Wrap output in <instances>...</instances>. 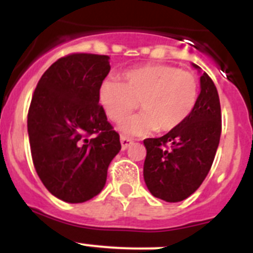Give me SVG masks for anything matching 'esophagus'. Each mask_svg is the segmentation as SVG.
Segmentation results:
<instances>
[{
  "label": "esophagus",
  "mask_w": 253,
  "mask_h": 253,
  "mask_svg": "<svg viewBox=\"0 0 253 253\" xmlns=\"http://www.w3.org/2000/svg\"><path fill=\"white\" fill-rule=\"evenodd\" d=\"M120 142H122V148L126 149L128 147H130L133 144V139H130L129 137H125V135H122L120 137Z\"/></svg>",
  "instance_id": "obj_1"
}]
</instances>
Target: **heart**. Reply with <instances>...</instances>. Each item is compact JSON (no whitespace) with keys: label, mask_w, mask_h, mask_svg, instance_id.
<instances>
[{"label":"heart","mask_w":253,"mask_h":253,"mask_svg":"<svg viewBox=\"0 0 253 253\" xmlns=\"http://www.w3.org/2000/svg\"><path fill=\"white\" fill-rule=\"evenodd\" d=\"M199 96L195 75L169 64H146L125 71L122 82L105 81L99 100L107 118L120 123L142 107L144 113L123 125L126 133L169 131L193 113Z\"/></svg>","instance_id":"1"}]
</instances>
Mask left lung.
<instances>
[{
  "label": "left lung",
  "mask_w": 253,
  "mask_h": 253,
  "mask_svg": "<svg viewBox=\"0 0 253 253\" xmlns=\"http://www.w3.org/2000/svg\"><path fill=\"white\" fill-rule=\"evenodd\" d=\"M195 68H199L194 64ZM193 113L180 126L160 138H147L144 181L153 196L182 202L200 187L213 165L222 133V111L216 87L203 73Z\"/></svg>",
  "instance_id": "1"
}]
</instances>
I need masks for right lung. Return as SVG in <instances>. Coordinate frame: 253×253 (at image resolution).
I'll use <instances>...</instances> for the list:
<instances>
[{
  "label": "right lung",
  "mask_w": 253,
  "mask_h": 253,
  "mask_svg": "<svg viewBox=\"0 0 253 253\" xmlns=\"http://www.w3.org/2000/svg\"><path fill=\"white\" fill-rule=\"evenodd\" d=\"M110 72L109 57L72 53L46 69L28 113V133L38 176L55 198L84 203L104 189L120 137L99 104Z\"/></svg>",
  "instance_id": "add662e5"
}]
</instances>
